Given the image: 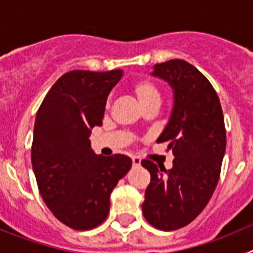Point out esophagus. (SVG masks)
<instances>
[{"label": "esophagus", "instance_id": "34e87169", "mask_svg": "<svg viewBox=\"0 0 253 253\" xmlns=\"http://www.w3.org/2000/svg\"><path fill=\"white\" fill-rule=\"evenodd\" d=\"M131 162H133V166H140V158L137 156L131 157Z\"/></svg>", "mask_w": 253, "mask_h": 253}]
</instances>
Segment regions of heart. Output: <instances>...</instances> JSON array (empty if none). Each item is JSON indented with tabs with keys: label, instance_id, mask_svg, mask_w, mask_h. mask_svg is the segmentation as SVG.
<instances>
[{
	"label": "heart",
	"instance_id": "1",
	"mask_svg": "<svg viewBox=\"0 0 253 253\" xmlns=\"http://www.w3.org/2000/svg\"><path fill=\"white\" fill-rule=\"evenodd\" d=\"M130 91L143 110L157 107L161 102V91L157 84L148 77H142L131 82Z\"/></svg>",
	"mask_w": 253,
	"mask_h": 253
}]
</instances>
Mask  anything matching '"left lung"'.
<instances>
[{"label":"left lung","instance_id":"8db88e82","mask_svg":"<svg viewBox=\"0 0 253 253\" xmlns=\"http://www.w3.org/2000/svg\"><path fill=\"white\" fill-rule=\"evenodd\" d=\"M152 75L175 91L171 119L157 139L169 142L175 160L171 169L142 161L151 173L142 210L154 228L176 231L202 213L215 190L227 142L224 116L209 80L186 60L156 64Z\"/></svg>","mask_w":253,"mask_h":253}]
</instances>
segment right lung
<instances>
[{
	"label": "right lung",
	"mask_w": 253,
	"mask_h": 253,
	"mask_svg": "<svg viewBox=\"0 0 253 253\" xmlns=\"http://www.w3.org/2000/svg\"><path fill=\"white\" fill-rule=\"evenodd\" d=\"M122 75L120 69L64 73L37 113L31 163L38 189L55 218L76 231L104 222L111 191L131 167L124 154H96L88 139L102 124L107 95Z\"/></svg>",
	"instance_id": "1"
}]
</instances>
